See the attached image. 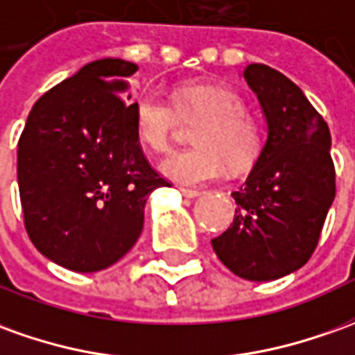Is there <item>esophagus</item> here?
Wrapping results in <instances>:
<instances>
[{
	"instance_id": "esophagus-1",
	"label": "esophagus",
	"mask_w": 355,
	"mask_h": 355,
	"mask_svg": "<svg viewBox=\"0 0 355 355\" xmlns=\"http://www.w3.org/2000/svg\"><path fill=\"white\" fill-rule=\"evenodd\" d=\"M182 193L187 199H197V197H201V191H197V189H185V187H183Z\"/></svg>"
}]
</instances>
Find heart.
<instances>
[{"mask_svg": "<svg viewBox=\"0 0 355 355\" xmlns=\"http://www.w3.org/2000/svg\"><path fill=\"white\" fill-rule=\"evenodd\" d=\"M201 119L193 131L195 148L168 156L160 166L166 178L197 187L218 180L228 164L232 170H245L263 150V129L245 112V102L236 90L187 83L173 90L166 100L156 90H145L135 98L133 121L137 139L153 153L170 148L175 121Z\"/></svg>", "mask_w": 355, "mask_h": 355, "instance_id": "obj_1", "label": "heart"}]
</instances>
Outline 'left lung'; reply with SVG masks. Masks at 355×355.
I'll use <instances>...</instances> for the list:
<instances>
[{"label": "left lung", "instance_id": "1", "mask_svg": "<svg viewBox=\"0 0 355 355\" xmlns=\"http://www.w3.org/2000/svg\"><path fill=\"white\" fill-rule=\"evenodd\" d=\"M243 77L263 106L268 137L245 183L234 191V224L212 249L234 275L266 282L311 259L336 195L331 131L302 89L268 65Z\"/></svg>", "mask_w": 355, "mask_h": 355}]
</instances>
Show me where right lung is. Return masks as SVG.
<instances>
[{
  "label": "right lung",
  "instance_id": "right-lung-1",
  "mask_svg": "<svg viewBox=\"0 0 355 355\" xmlns=\"http://www.w3.org/2000/svg\"><path fill=\"white\" fill-rule=\"evenodd\" d=\"M135 63L92 61L36 100L19 148L24 228L44 257L75 272L117 263L143 232L148 195L168 180L137 139L127 77Z\"/></svg>",
  "mask_w": 355,
  "mask_h": 355
}]
</instances>
